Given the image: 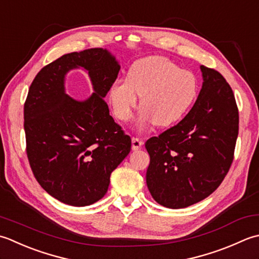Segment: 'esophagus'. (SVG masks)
<instances>
[{"mask_svg":"<svg viewBox=\"0 0 259 259\" xmlns=\"http://www.w3.org/2000/svg\"><path fill=\"white\" fill-rule=\"evenodd\" d=\"M142 146H143V142H142V140L137 139V137H133V139H132V150L137 151L140 150Z\"/></svg>","mask_w":259,"mask_h":259,"instance_id":"obj_1","label":"esophagus"}]
</instances>
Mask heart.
Instances as JSON below:
<instances>
[{
  "label": "heart",
  "mask_w": 259,
  "mask_h": 259,
  "mask_svg": "<svg viewBox=\"0 0 259 259\" xmlns=\"http://www.w3.org/2000/svg\"><path fill=\"white\" fill-rule=\"evenodd\" d=\"M199 85L191 71L181 69L165 57L150 56L133 63L127 78L117 79L108 91L114 114L131 118L141 96L139 127L154 123L166 127L180 120L197 99Z\"/></svg>",
  "instance_id": "1"
}]
</instances>
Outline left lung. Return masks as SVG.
<instances>
[{"mask_svg": "<svg viewBox=\"0 0 259 259\" xmlns=\"http://www.w3.org/2000/svg\"><path fill=\"white\" fill-rule=\"evenodd\" d=\"M202 87L180 123L146 141V184L155 201L187 208L209 197L228 173L238 136V109L226 79L200 66Z\"/></svg>", "mask_w": 259, "mask_h": 259, "instance_id": "1", "label": "left lung"}]
</instances>
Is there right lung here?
I'll return each instance as SVG.
<instances>
[{"label":"right lung","mask_w":259,"mask_h":259,"mask_svg":"<svg viewBox=\"0 0 259 259\" xmlns=\"http://www.w3.org/2000/svg\"><path fill=\"white\" fill-rule=\"evenodd\" d=\"M79 67L94 91L85 101L65 93L66 73ZM119 69L107 49L94 48L61 56L31 83L24 104L26 154L36 181L63 203L85 207L102 199L110 174L131 151V137L104 100Z\"/></svg>","instance_id":"add662e5"}]
</instances>
